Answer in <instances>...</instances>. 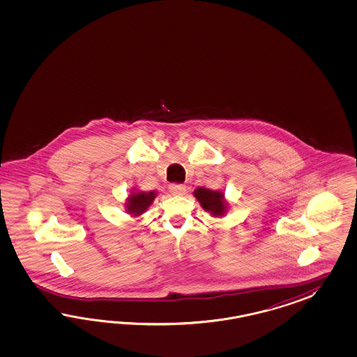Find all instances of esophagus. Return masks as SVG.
Masks as SVG:
<instances>
[{
    "mask_svg": "<svg viewBox=\"0 0 357 357\" xmlns=\"http://www.w3.org/2000/svg\"><path fill=\"white\" fill-rule=\"evenodd\" d=\"M185 191H187V187L184 184H170V192L173 195L181 196V195L185 194Z\"/></svg>",
    "mask_w": 357,
    "mask_h": 357,
    "instance_id": "esophagus-1",
    "label": "esophagus"
}]
</instances>
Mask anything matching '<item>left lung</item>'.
<instances>
[{
	"mask_svg": "<svg viewBox=\"0 0 357 357\" xmlns=\"http://www.w3.org/2000/svg\"><path fill=\"white\" fill-rule=\"evenodd\" d=\"M196 200L200 203L202 208L215 218H221L225 216L230 204L225 197V194L220 190H208L206 187H199L194 191Z\"/></svg>",
	"mask_w": 357,
	"mask_h": 357,
	"instance_id": "obj_1",
	"label": "left lung"
}]
</instances>
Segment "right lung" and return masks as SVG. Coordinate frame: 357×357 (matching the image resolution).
I'll return each instance as SVG.
<instances>
[{
    "instance_id": "obj_1",
    "label": "right lung",
    "mask_w": 357,
    "mask_h": 357,
    "mask_svg": "<svg viewBox=\"0 0 357 357\" xmlns=\"http://www.w3.org/2000/svg\"><path fill=\"white\" fill-rule=\"evenodd\" d=\"M155 191H141V190H132L127 199L124 200V209L126 213H128L130 217L137 218L140 221L142 215L148 211V208L151 206L154 199L157 197Z\"/></svg>"
}]
</instances>
